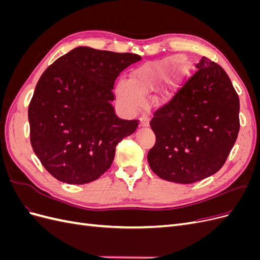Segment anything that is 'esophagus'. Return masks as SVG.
I'll list each match as a JSON object with an SVG mask.
<instances>
[{
  "label": "esophagus",
  "instance_id": "obj_1",
  "mask_svg": "<svg viewBox=\"0 0 260 260\" xmlns=\"http://www.w3.org/2000/svg\"><path fill=\"white\" fill-rule=\"evenodd\" d=\"M149 124V117L148 116H142L140 118V127H147Z\"/></svg>",
  "mask_w": 260,
  "mask_h": 260
}]
</instances>
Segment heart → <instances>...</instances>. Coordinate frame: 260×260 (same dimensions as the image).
Returning a JSON list of instances; mask_svg holds the SVG:
<instances>
[{"instance_id": "heart-1", "label": "heart", "mask_w": 260, "mask_h": 260, "mask_svg": "<svg viewBox=\"0 0 260 260\" xmlns=\"http://www.w3.org/2000/svg\"><path fill=\"white\" fill-rule=\"evenodd\" d=\"M181 60L182 56L175 55L133 70L129 81L122 80L117 85V95L120 104L130 112L135 111L142 104L143 96L168 79ZM170 98V88H165L160 91V102H167Z\"/></svg>"}]
</instances>
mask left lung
<instances>
[{
  "label": "left lung",
  "mask_w": 260,
  "mask_h": 260,
  "mask_svg": "<svg viewBox=\"0 0 260 260\" xmlns=\"http://www.w3.org/2000/svg\"><path fill=\"white\" fill-rule=\"evenodd\" d=\"M167 105L154 114L155 145L147 154L155 175L190 184L223 166L240 130V100L226 73L203 57Z\"/></svg>",
  "instance_id": "obj_1"
}]
</instances>
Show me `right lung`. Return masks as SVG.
<instances>
[{
    "instance_id": "1",
    "label": "right lung",
    "mask_w": 260,
    "mask_h": 260,
    "mask_svg": "<svg viewBox=\"0 0 260 260\" xmlns=\"http://www.w3.org/2000/svg\"><path fill=\"white\" fill-rule=\"evenodd\" d=\"M141 60L132 53L79 46L42 74L28 108L30 142L43 167L60 182L84 184L106 172L117 144L138 120L118 118L116 78Z\"/></svg>"
}]
</instances>
